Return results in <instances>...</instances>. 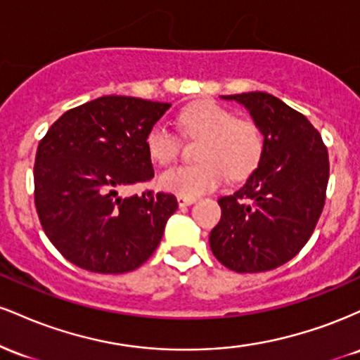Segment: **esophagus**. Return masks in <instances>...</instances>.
Returning <instances> with one entry per match:
<instances>
[{"label":"esophagus","instance_id":"esophagus-1","mask_svg":"<svg viewBox=\"0 0 360 360\" xmlns=\"http://www.w3.org/2000/svg\"><path fill=\"white\" fill-rule=\"evenodd\" d=\"M194 201H196V198H188V196H177V203H179L181 208H184V206H189L193 205Z\"/></svg>","mask_w":360,"mask_h":360}]
</instances>
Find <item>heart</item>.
Returning <instances> with one entry per match:
<instances>
[{
    "mask_svg": "<svg viewBox=\"0 0 360 360\" xmlns=\"http://www.w3.org/2000/svg\"><path fill=\"white\" fill-rule=\"evenodd\" d=\"M181 130L191 139H203L194 166L166 169L157 177L159 188L176 196L198 198L218 188L229 174L232 179L250 176L264 155L266 140L260 127L217 101H198L177 117ZM146 147L152 160L160 166L174 162L181 140L166 123L148 128Z\"/></svg>",
    "mask_w": 360,
    "mask_h": 360,
    "instance_id": "1",
    "label": "heart"
}]
</instances>
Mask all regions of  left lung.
Wrapping results in <instances>:
<instances>
[{
	"label": "left lung",
	"instance_id": "obj_1",
	"mask_svg": "<svg viewBox=\"0 0 360 360\" xmlns=\"http://www.w3.org/2000/svg\"><path fill=\"white\" fill-rule=\"evenodd\" d=\"M221 98L250 111L266 147L247 183L218 200L221 220L210 247L235 272L276 269L307 245L323 212L328 152L307 117L279 98L262 91Z\"/></svg>",
	"mask_w": 360,
	"mask_h": 360
}]
</instances>
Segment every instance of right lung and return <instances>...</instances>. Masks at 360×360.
I'll list each match as a JSON object with an SVG mask.
<instances>
[{"instance_id":"add662e5","label":"right lung","mask_w":360,"mask_h":360,"mask_svg":"<svg viewBox=\"0 0 360 360\" xmlns=\"http://www.w3.org/2000/svg\"><path fill=\"white\" fill-rule=\"evenodd\" d=\"M169 103L101 96L65 111L35 155V208L49 240L69 262L123 274L154 254L177 210L174 194L123 198L127 186L154 177L147 131Z\"/></svg>"}]
</instances>
